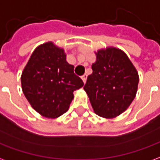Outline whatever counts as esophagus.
Wrapping results in <instances>:
<instances>
[{
    "mask_svg": "<svg viewBox=\"0 0 160 160\" xmlns=\"http://www.w3.org/2000/svg\"><path fill=\"white\" fill-rule=\"evenodd\" d=\"M81 79H82V80H83L84 83H86V81H87V74H84L83 76L81 77Z\"/></svg>",
    "mask_w": 160,
    "mask_h": 160,
    "instance_id": "esophagus-1",
    "label": "esophagus"
}]
</instances>
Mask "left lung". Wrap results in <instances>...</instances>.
Masks as SVG:
<instances>
[{
  "label": "left lung",
  "instance_id": "left-lung-1",
  "mask_svg": "<svg viewBox=\"0 0 160 160\" xmlns=\"http://www.w3.org/2000/svg\"><path fill=\"white\" fill-rule=\"evenodd\" d=\"M96 57L84 90L96 114L104 118H116L127 110L135 98L139 75L121 49H99Z\"/></svg>",
  "mask_w": 160,
  "mask_h": 160
}]
</instances>
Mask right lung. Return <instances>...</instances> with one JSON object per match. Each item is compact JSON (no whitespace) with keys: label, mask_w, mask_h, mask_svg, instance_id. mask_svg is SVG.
Instances as JSON below:
<instances>
[{"label":"right lung","mask_w":160,"mask_h":160,"mask_svg":"<svg viewBox=\"0 0 160 160\" xmlns=\"http://www.w3.org/2000/svg\"><path fill=\"white\" fill-rule=\"evenodd\" d=\"M73 68L63 49L52 42L37 47L21 75L23 92L37 112L56 118L68 110L73 92L84 86Z\"/></svg>","instance_id":"add662e5"}]
</instances>
